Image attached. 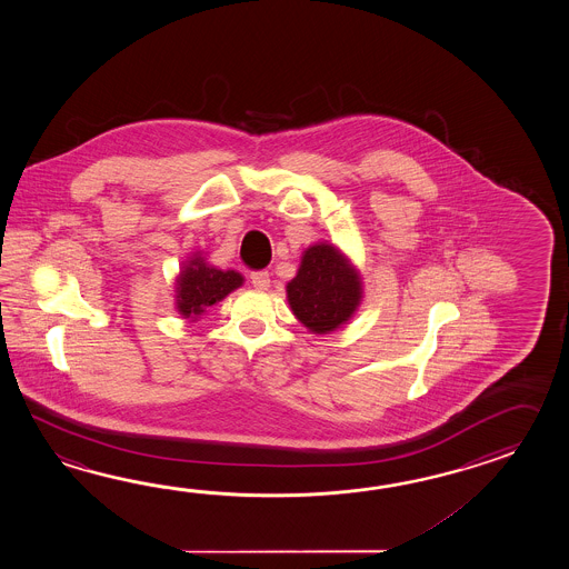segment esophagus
Wrapping results in <instances>:
<instances>
[{"label": "esophagus", "mask_w": 569, "mask_h": 569, "mask_svg": "<svg viewBox=\"0 0 569 569\" xmlns=\"http://www.w3.org/2000/svg\"><path fill=\"white\" fill-rule=\"evenodd\" d=\"M250 280H252L254 289L267 290L268 287H270V274H268L267 270H258V272H252V274H250Z\"/></svg>", "instance_id": "esophagus-1"}]
</instances>
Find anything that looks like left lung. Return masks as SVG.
<instances>
[{"mask_svg":"<svg viewBox=\"0 0 569 569\" xmlns=\"http://www.w3.org/2000/svg\"><path fill=\"white\" fill-rule=\"evenodd\" d=\"M287 301L309 333H333L350 323L362 305V274L336 243H311L302 250L295 279L287 282Z\"/></svg>","mask_w":569,"mask_h":569,"instance_id":"8db88e82","label":"left lung"}]
</instances>
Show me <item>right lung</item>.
<instances>
[{
  "label": "right lung",
  "mask_w": 569,
  "mask_h": 569,
  "mask_svg": "<svg viewBox=\"0 0 569 569\" xmlns=\"http://www.w3.org/2000/svg\"><path fill=\"white\" fill-rule=\"evenodd\" d=\"M243 274L223 270L207 260L206 250H194L182 260L174 277V309L187 321H199L209 307L223 301L230 292L240 289Z\"/></svg>",
  "instance_id": "add662e5"
}]
</instances>
